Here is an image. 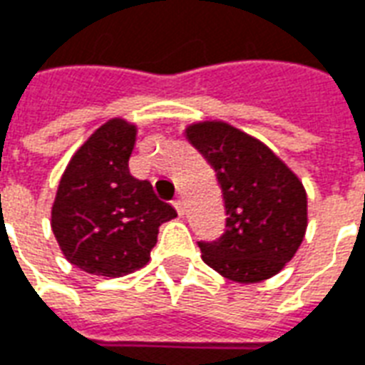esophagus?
Listing matches in <instances>:
<instances>
[{"instance_id":"obj_1","label":"esophagus","mask_w":365,"mask_h":365,"mask_svg":"<svg viewBox=\"0 0 365 365\" xmlns=\"http://www.w3.org/2000/svg\"><path fill=\"white\" fill-rule=\"evenodd\" d=\"M173 205H175V210H177V213H179V215H185V202H182V198L175 200V202H173Z\"/></svg>"}]
</instances>
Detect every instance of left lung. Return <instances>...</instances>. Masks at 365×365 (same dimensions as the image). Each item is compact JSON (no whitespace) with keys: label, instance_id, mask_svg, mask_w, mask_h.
I'll return each mask as SVG.
<instances>
[{"label":"left lung","instance_id":"8db88e82","mask_svg":"<svg viewBox=\"0 0 365 365\" xmlns=\"http://www.w3.org/2000/svg\"><path fill=\"white\" fill-rule=\"evenodd\" d=\"M186 138L213 167L225 202V232L198 242L202 259L237 283L277 275L297 254L308 227L302 182L250 134L223 120L186 128Z\"/></svg>","mask_w":365,"mask_h":365}]
</instances>
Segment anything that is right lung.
Masks as SVG:
<instances>
[{
  "mask_svg": "<svg viewBox=\"0 0 365 365\" xmlns=\"http://www.w3.org/2000/svg\"><path fill=\"white\" fill-rule=\"evenodd\" d=\"M134 140V125L108 120L78 148L59 180L51 229L63 256L92 275L123 277L144 267L160 225L177 217L148 180L128 171Z\"/></svg>",
  "mask_w": 365,
  "mask_h": 365,
  "instance_id": "add662e5",
  "label": "right lung"
}]
</instances>
